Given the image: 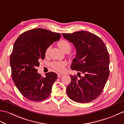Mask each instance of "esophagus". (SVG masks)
<instances>
[{
    "mask_svg": "<svg viewBox=\"0 0 124 124\" xmlns=\"http://www.w3.org/2000/svg\"><path fill=\"white\" fill-rule=\"evenodd\" d=\"M64 76V74H63V73H57V76L59 78L62 77V76Z\"/></svg>",
    "mask_w": 124,
    "mask_h": 124,
    "instance_id": "34e87169",
    "label": "esophagus"
}]
</instances>
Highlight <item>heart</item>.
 Wrapping results in <instances>:
<instances>
[{"label": "heart", "mask_w": 124, "mask_h": 124, "mask_svg": "<svg viewBox=\"0 0 124 124\" xmlns=\"http://www.w3.org/2000/svg\"><path fill=\"white\" fill-rule=\"evenodd\" d=\"M57 45L60 47V48L65 53H68L71 49V45L68 41L65 40H62L60 41L57 43ZM51 47H48L46 50L45 54L47 55L48 54ZM66 65V63L64 62H58L55 61L51 63L52 67L58 71H63L64 70V68Z\"/></svg>", "instance_id": "obj_1"}]
</instances>
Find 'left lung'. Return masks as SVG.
Instances as JSON below:
<instances>
[{
  "mask_svg": "<svg viewBox=\"0 0 124 124\" xmlns=\"http://www.w3.org/2000/svg\"><path fill=\"white\" fill-rule=\"evenodd\" d=\"M62 35L76 49L70 68L84 75H80V79L76 75L70 76L71 81L67 88L68 95L76 102H90L101 94L109 77L110 59L107 47L101 38L88 31Z\"/></svg>",
  "mask_w": 124,
  "mask_h": 124,
  "instance_id": "1",
  "label": "left lung"
}]
</instances>
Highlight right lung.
I'll list each match as a JSON object with an SVG mask.
<instances>
[{
	"label": "right lung",
	"mask_w": 124,
	"mask_h": 124,
	"mask_svg": "<svg viewBox=\"0 0 124 124\" xmlns=\"http://www.w3.org/2000/svg\"><path fill=\"white\" fill-rule=\"evenodd\" d=\"M61 37L60 33L42 28L22 33L13 46L10 56L12 77L22 95L32 101H41L51 94L57 75L53 72L43 77L37 72L39 61L45 57L46 49Z\"/></svg>",
	"instance_id": "1"
}]
</instances>
